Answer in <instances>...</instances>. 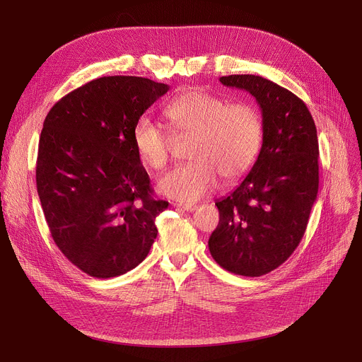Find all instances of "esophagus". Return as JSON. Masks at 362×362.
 Segmentation results:
<instances>
[{
    "mask_svg": "<svg viewBox=\"0 0 362 362\" xmlns=\"http://www.w3.org/2000/svg\"><path fill=\"white\" fill-rule=\"evenodd\" d=\"M177 208H180V210L183 211H195L197 210V205L194 204H176Z\"/></svg>",
    "mask_w": 362,
    "mask_h": 362,
    "instance_id": "esophagus-1",
    "label": "esophagus"
}]
</instances>
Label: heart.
Returning a JSON list of instances; mask_svg holds the SVG:
<instances>
[{
	"label": "heart",
	"mask_w": 362,
	"mask_h": 362,
	"mask_svg": "<svg viewBox=\"0 0 362 362\" xmlns=\"http://www.w3.org/2000/svg\"><path fill=\"white\" fill-rule=\"evenodd\" d=\"M163 114L170 124L141 117L132 130L139 161L154 171L163 170L176 139L192 136L187 157L160 179L158 191L183 204L210 195L221 176L224 182L243 177L257 163L264 142L259 111L248 103H230L224 97L195 89L168 103Z\"/></svg>",
	"instance_id": "heart-1"
}]
</instances>
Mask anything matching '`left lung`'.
Listing matches in <instances>:
<instances>
[{
  "mask_svg": "<svg viewBox=\"0 0 362 362\" xmlns=\"http://www.w3.org/2000/svg\"><path fill=\"white\" fill-rule=\"evenodd\" d=\"M220 82L257 100L264 142L248 176L216 202L220 221L208 248L224 270L258 277L286 261L305 233L318 192L317 129L305 103L269 79L232 74Z\"/></svg>",
  "mask_w": 362,
  "mask_h": 362,
  "instance_id": "8db88e82",
  "label": "left lung"
}]
</instances>
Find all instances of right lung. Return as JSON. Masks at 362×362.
Instances as JSON below:
<instances>
[{
    "label": "right lung",
    "mask_w": 362,
    "mask_h": 362,
    "mask_svg": "<svg viewBox=\"0 0 362 362\" xmlns=\"http://www.w3.org/2000/svg\"><path fill=\"white\" fill-rule=\"evenodd\" d=\"M168 85L104 76L63 97L47 114L36 187L51 236L83 273L108 279L141 264L168 206L152 197L132 141L142 114Z\"/></svg>",
    "instance_id": "right-lung-1"
}]
</instances>
